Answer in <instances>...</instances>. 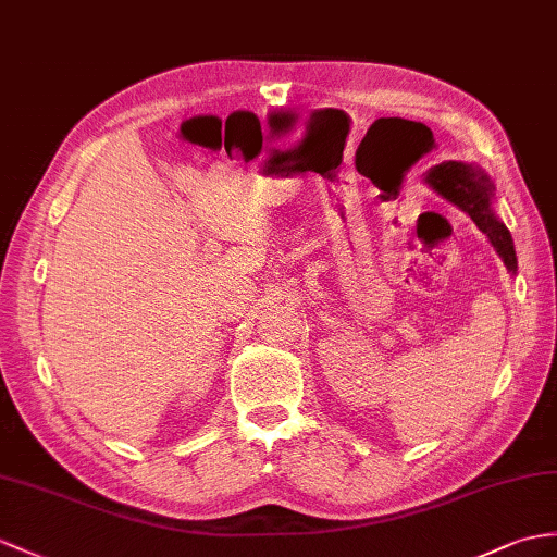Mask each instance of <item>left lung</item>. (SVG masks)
I'll return each mask as SVG.
<instances>
[{"mask_svg":"<svg viewBox=\"0 0 557 557\" xmlns=\"http://www.w3.org/2000/svg\"><path fill=\"white\" fill-rule=\"evenodd\" d=\"M425 182L435 188L440 196H444L454 206L470 214V220L478 224L480 232L492 240V246L500 255V260L508 267V271L518 269V257H515V246L506 224L496 220L492 210V191L494 186L490 176L484 172L474 170L466 162H442V165L432 168L425 176Z\"/></svg>","mask_w":557,"mask_h":557,"instance_id":"left-lung-1","label":"left lung"}]
</instances>
